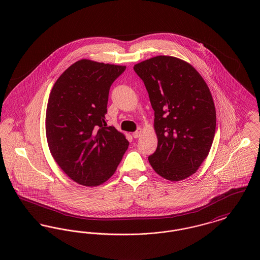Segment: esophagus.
<instances>
[{
  "label": "esophagus",
  "instance_id": "esophagus-1",
  "mask_svg": "<svg viewBox=\"0 0 260 260\" xmlns=\"http://www.w3.org/2000/svg\"><path fill=\"white\" fill-rule=\"evenodd\" d=\"M141 133H142L141 128H138V131H137V132H135V133L133 134V137H134L135 139H139V138L141 137Z\"/></svg>",
  "mask_w": 260,
  "mask_h": 260
}]
</instances>
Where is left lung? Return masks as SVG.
<instances>
[{
  "mask_svg": "<svg viewBox=\"0 0 260 260\" xmlns=\"http://www.w3.org/2000/svg\"><path fill=\"white\" fill-rule=\"evenodd\" d=\"M154 111L157 148L148 161L170 181L193 175L208 156L216 132V109L207 83L188 62L159 55L134 67Z\"/></svg>",
  "mask_w": 260,
  "mask_h": 260,
  "instance_id": "8db88e82",
  "label": "left lung"
}]
</instances>
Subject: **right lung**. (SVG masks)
<instances>
[{"instance_id":"obj_1","label":"right lung","mask_w":260,"mask_h":260,"mask_svg":"<svg viewBox=\"0 0 260 260\" xmlns=\"http://www.w3.org/2000/svg\"><path fill=\"white\" fill-rule=\"evenodd\" d=\"M125 66L81 59L56 80L46 108L45 132L52 157L76 183L96 187L110 179L128 147L107 126L110 87Z\"/></svg>"}]
</instances>
